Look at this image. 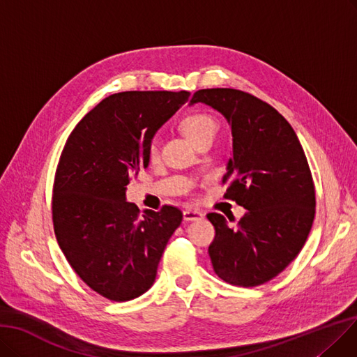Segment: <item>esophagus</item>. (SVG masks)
Segmentation results:
<instances>
[{"label":"esophagus","mask_w":357,"mask_h":357,"mask_svg":"<svg viewBox=\"0 0 357 357\" xmlns=\"http://www.w3.org/2000/svg\"><path fill=\"white\" fill-rule=\"evenodd\" d=\"M183 218H184V221H196V220L204 218V213L199 211H193V209H186V211H183Z\"/></svg>","instance_id":"34e87169"}]
</instances>
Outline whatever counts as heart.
Wrapping results in <instances>:
<instances>
[{"label":"heart","instance_id":"b5f03b06","mask_svg":"<svg viewBox=\"0 0 357 357\" xmlns=\"http://www.w3.org/2000/svg\"><path fill=\"white\" fill-rule=\"evenodd\" d=\"M183 129L186 132L190 140L196 142L201 140L205 136L215 137L218 130V123L209 114L205 112H192L183 120ZM148 156L151 161L158 160L160 156V140L153 137L148 146Z\"/></svg>","mask_w":357,"mask_h":357}]
</instances>
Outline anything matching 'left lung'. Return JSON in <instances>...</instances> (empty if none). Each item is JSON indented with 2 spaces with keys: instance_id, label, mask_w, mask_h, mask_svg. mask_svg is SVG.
Masks as SVG:
<instances>
[{
  "instance_id": "left-lung-1",
  "label": "left lung",
  "mask_w": 357,
  "mask_h": 357,
  "mask_svg": "<svg viewBox=\"0 0 357 357\" xmlns=\"http://www.w3.org/2000/svg\"><path fill=\"white\" fill-rule=\"evenodd\" d=\"M196 102L220 111L231 126L224 197L248 209L233 227L221 213L206 215L215 228L208 249L213 271L233 286H261L302 250L315 218L306 155L290 123L259 98L215 88L195 92L190 105Z\"/></svg>"
}]
</instances>
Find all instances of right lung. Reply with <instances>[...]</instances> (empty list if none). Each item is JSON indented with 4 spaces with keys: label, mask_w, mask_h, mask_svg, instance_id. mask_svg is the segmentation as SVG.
I'll use <instances>...</instances> for the list:
<instances>
[{
    "label": "right lung",
    "mask_w": 357,
    "mask_h": 357,
    "mask_svg": "<svg viewBox=\"0 0 357 357\" xmlns=\"http://www.w3.org/2000/svg\"><path fill=\"white\" fill-rule=\"evenodd\" d=\"M190 92L114 93L70 133L55 171L52 221L59 246L75 273L109 301L148 291L162 252L181 224L178 208L164 205L139 215L126 186L149 165L156 130Z\"/></svg>",
    "instance_id": "obj_1"
}]
</instances>
